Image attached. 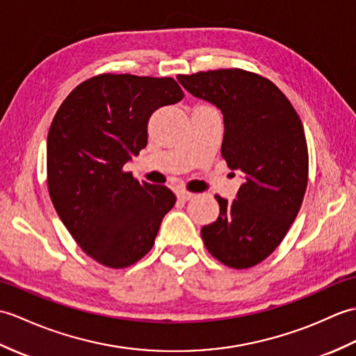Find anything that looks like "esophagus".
<instances>
[{
  "label": "esophagus",
  "instance_id": "1",
  "mask_svg": "<svg viewBox=\"0 0 356 356\" xmlns=\"http://www.w3.org/2000/svg\"><path fill=\"white\" fill-rule=\"evenodd\" d=\"M177 196H178V200L179 201H188L191 198H193V193H191V192H184V191H181V192H178L177 193Z\"/></svg>",
  "mask_w": 356,
  "mask_h": 356
}]
</instances>
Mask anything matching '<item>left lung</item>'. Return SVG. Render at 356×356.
<instances>
[{"instance_id":"left-lung-1","label":"left lung","mask_w":356,"mask_h":356,"mask_svg":"<svg viewBox=\"0 0 356 356\" xmlns=\"http://www.w3.org/2000/svg\"><path fill=\"white\" fill-rule=\"evenodd\" d=\"M195 97L224 115L220 154L243 173L236 200L216 195L219 216L202 227L210 254L234 270L262 262L279 247L302 207L309 158L302 120L266 77L241 68L179 74Z\"/></svg>"}]
</instances>
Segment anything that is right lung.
Masks as SVG:
<instances>
[{"mask_svg": "<svg viewBox=\"0 0 356 356\" xmlns=\"http://www.w3.org/2000/svg\"><path fill=\"white\" fill-rule=\"evenodd\" d=\"M184 97L172 77L99 74L62 102L47 137L51 202L86 254L108 268L146 256L177 196L140 183L123 165L147 145L158 108Z\"/></svg>", "mask_w": 356, "mask_h": 356, "instance_id": "obj_1", "label": "right lung"}]
</instances>
